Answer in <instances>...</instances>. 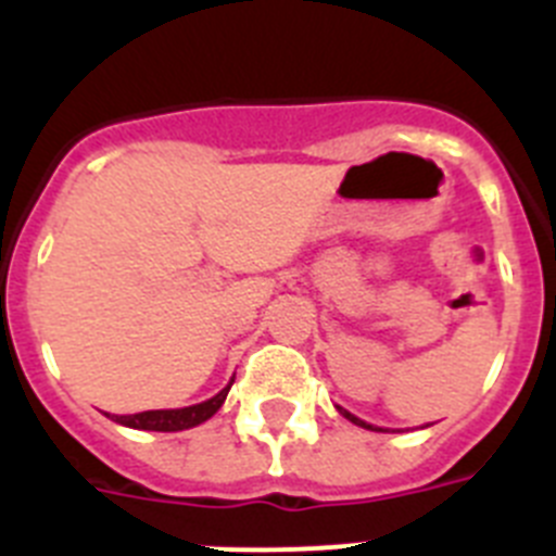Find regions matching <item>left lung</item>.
Returning <instances> with one entry per match:
<instances>
[{
    "instance_id": "left-lung-1",
    "label": "left lung",
    "mask_w": 556,
    "mask_h": 556,
    "mask_svg": "<svg viewBox=\"0 0 556 556\" xmlns=\"http://www.w3.org/2000/svg\"><path fill=\"white\" fill-rule=\"evenodd\" d=\"M340 413L346 415V418H349V421H352V424H357V427H365V429H374V427H371V424H365V421H359V418H354V415H352V413H349V409H340ZM374 432H379V429H374Z\"/></svg>"
}]
</instances>
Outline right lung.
<instances>
[{"label": "right lung", "instance_id": "obj_1", "mask_svg": "<svg viewBox=\"0 0 556 556\" xmlns=\"http://www.w3.org/2000/svg\"><path fill=\"white\" fill-rule=\"evenodd\" d=\"M229 388L216 393L213 399L202 404H193V407H182V409H147V413H135V415H113V421L124 424V427H132V429H149V432H179V429H191L199 427L202 421L213 418L218 413V407L224 404L227 399Z\"/></svg>", "mask_w": 556, "mask_h": 556}]
</instances>
